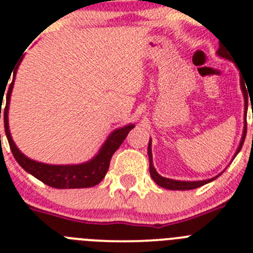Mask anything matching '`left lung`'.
I'll return each instance as SVG.
<instances>
[{
    "instance_id": "8db88e82",
    "label": "left lung",
    "mask_w": 253,
    "mask_h": 253,
    "mask_svg": "<svg viewBox=\"0 0 253 253\" xmlns=\"http://www.w3.org/2000/svg\"><path fill=\"white\" fill-rule=\"evenodd\" d=\"M217 55L222 56V58L225 59H230L231 60V56H230V53L229 50H226V48L225 46H221L220 45L219 50L216 51ZM247 85L244 84V80L241 79V90H242V94H244V99H245V126H244V133H242V138H241V142H240L239 144V148H237L236 153H235L234 158L237 156V153H239L240 151H241L242 148V144H244V141H245V137H246V131H247V105H249V96H250V92H247L246 89ZM148 158H149V173H151V176L152 179H153L154 181H156L157 184H158L159 186H162V188L164 189H169V190H190V189H195V188H199V186H203L205 185V184L210 183V181L215 180V179L217 178V176L220 175H216L214 176V178L211 179H207V180H197V181H183V180H174V179H169V178H164V176L159 175L158 173H157L156 168L153 167V163H152V139L149 141L148 143Z\"/></svg>"
}]
</instances>
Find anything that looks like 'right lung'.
Wrapping results in <instances>:
<instances>
[{
  "instance_id": "1",
  "label": "right lung",
  "mask_w": 253,
  "mask_h": 253,
  "mask_svg": "<svg viewBox=\"0 0 253 253\" xmlns=\"http://www.w3.org/2000/svg\"><path fill=\"white\" fill-rule=\"evenodd\" d=\"M17 68L14 70L13 79H12L11 85L7 91L6 106L3 110V122H4V132H6L7 139H8L9 148H11L13 157L18 162L19 166L43 181L46 185L56 189H77V188H90L96 184H99L102 179L105 178L109 169L110 161L114 156L115 152L119 149L124 139L126 138L128 132L134 127V125H127V126L117 128L107 137L106 142L102 144L99 153L86 163L82 164H68V166H51V164L41 163V162L29 159L28 157L24 156L12 139L11 133H9L8 127V109H9V99H11L12 89H13L14 78H16ZM6 90V89H4ZM1 100H3L1 97ZM2 109V106H1ZM0 119H1V110H0Z\"/></svg>"
}]
</instances>
